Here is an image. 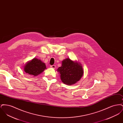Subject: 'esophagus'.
I'll use <instances>...</instances> for the list:
<instances>
[{"mask_svg": "<svg viewBox=\"0 0 123 123\" xmlns=\"http://www.w3.org/2000/svg\"><path fill=\"white\" fill-rule=\"evenodd\" d=\"M50 67H51V68H52L53 69H55L56 68V65H51Z\"/></svg>", "mask_w": 123, "mask_h": 123, "instance_id": "obj_1", "label": "esophagus"}]
</instances>
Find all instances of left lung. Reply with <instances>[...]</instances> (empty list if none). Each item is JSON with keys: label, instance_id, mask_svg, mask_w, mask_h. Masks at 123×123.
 I'll return each instance as SVG.
<instances>
[{"label": "left lung", "instance_id": "1", "mask_svg": "<svg viewBox=\"0 0 123 123\" xmlns=\"http://www.w3.org/2000/svg\"><path fill=\"white\" fill-rule=\"evenodd\" d=\"M58 71L60 74L62 82L67 85L76 83L81 79L83 74L81 64L68 58L62 61V66L58 69Z\"/></svg>", "mask_w": 123, "mask_h": 123}]
</instances>
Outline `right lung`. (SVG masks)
I'll list each match as a JSON object with an SVG mask.
<instances>
[{
    "label": "right lung",
    "instance_id": "add662e5",
    "mask_svg": "<svg viewBox=\"0 0 123 123\" xmlns=\"http://www.w3.org/2000/svg\"><path fill=\"white\" fill-rule=\"evenodd\" d=\"M24 69L26 73L35 76H38L45 70L46 66L41 60L35 58L26 64Z\"/></svg>",
    "mask_w": 123,
    "mask_h": 123
}]
</instances>
